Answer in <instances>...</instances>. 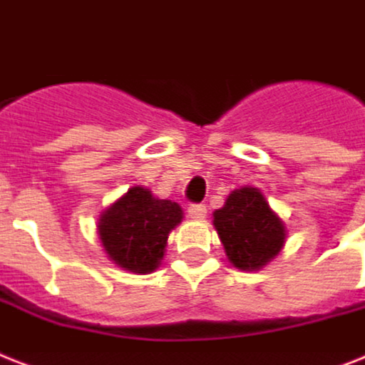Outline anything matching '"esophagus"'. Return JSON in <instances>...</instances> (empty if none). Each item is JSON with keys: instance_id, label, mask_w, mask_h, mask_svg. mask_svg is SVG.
I'll return each instance as SVG.
<instances>
[{"instance_id": "34e87169", "label": "esophagus", "mask_w": 365, "mask_h": 365, "mask_svg": "<svg viewBox=\"0 0 365 365\" xmlns=\"http://www.w3.org/2000/svg\"><path fill=\"white\" fill-rule=\"evenodd\" d=\"M189 217L191 219H204L206 217V206H204V204H191V206H189Z\"/></svg>"}]
</instances>
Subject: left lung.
<instances>
[{
  "instance_id": "8db88e82",
  "label": "left lung",
  "mask_w": 365,
  "mask_h": 365,
  "mask_svg": "<svg viewBox=\"0 0 365 365\" xmlns=\"http://www.w3.org/2000/svg\"><path fill=\"white\" fill-rule=\"evenodd\" d=\"M213 227L230 264L244 272L264 268L287 240L285 223L257 187L234 189L223 208L213 212Z\"/></svg>"
}]
</instances>
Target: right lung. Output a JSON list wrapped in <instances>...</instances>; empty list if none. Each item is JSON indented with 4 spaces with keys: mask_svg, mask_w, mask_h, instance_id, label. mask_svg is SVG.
Instances as JSON below:
<instances>
[{
    "mask_svg": "<svg viewBox=\"0 0 365 365\" xmlns=\"http://www.w3.org/2000/svg\"><path fill=\"white\" fill-rule=\"evenodd\" d=\"M182 219L180 204L135 185L101 213L97 234L115 266L133 274H152L165 257L168 234Z\"/></svg>",
    "mask_w": 365,
    "mask_h": 365,
    "instance_id": "add662e5",
    "label": "right lung"
}]
</instances>
